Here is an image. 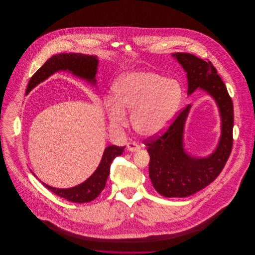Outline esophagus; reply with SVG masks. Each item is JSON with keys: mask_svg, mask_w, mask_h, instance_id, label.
I'll return each mask as SVG.
<instances>
[{"mask_svg": "<svg viewBox=\"0 0 255 255\" xmlns=\"http://www.w3.org/2000/svg\"><path fill=\"white\" fill-rule=\"evenodd\" d=\"M127 147H128V150L129 151H137L140 149V145H138L134 141H128L127 144Z\"/></svg>", "mask_w": 255, "mask_h": 255, "instance_id": "obj_1", "label": "esophagus"}]
</instances>
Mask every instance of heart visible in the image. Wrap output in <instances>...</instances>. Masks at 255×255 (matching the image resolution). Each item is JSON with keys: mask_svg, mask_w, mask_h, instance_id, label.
I'll return each mask as SVG.
<instances>
[{"mask_svg": "<svg viewBox=\"0 0 255 255\" xmlns=\"http://www.w3.org/2000/svg\"><path fill=\"white\" fill-rule=\"evenodd\" d=\"M114 101L106 110L114 126H124L126 111L131 113L133 129L151 136L164 130L176 114L181 99L180 85L154 71L129 72L120 76L113 86Z\"/></svg>", "mask_w": 255, "mask_h": 255, "instance_id": "1", "label": "heart"}]
</instances>
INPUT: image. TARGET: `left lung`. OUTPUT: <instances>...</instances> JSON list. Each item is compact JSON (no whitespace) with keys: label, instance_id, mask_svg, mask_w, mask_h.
<instances>
[{"label":"left lung","instance_id":"obj_1","mask_svg":"<svg viewBox=\"0 0 255 255\" xmlns=\"http://www.w3.org/2000/svg\"><path fill=\"white\" fill-rule=\"evenodd\" d=\"M187 73L188 94L205 90L216 101L221 117V136L216 149L206 158L189 156L184 149V126L190 112L184 109L169 128L145 143L149 155L148 174L152 186L164 197H188L212 183L223 170L233 143V104L216 68L190 53L173 54Z\"/></svg>","mask_w":255,"mask_h":255}]
</instances>
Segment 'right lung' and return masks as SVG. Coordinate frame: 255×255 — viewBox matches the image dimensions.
<instances>
[{"label": "right lung", "instance_id": "1", "mask_svg": "<svg viewBox=\"0 0 255 255\" xmlns=\"http://www.w3.org/2000/svg\"><path fill=\"white\" fill-rule=\"evenodd\" d=\"M98 60L96 56L86 55L81 53H60L53 55L48 59L31 77L26 94L36 85L47 79L49 76L60 70L71 72L73 75L85 79L90 84L95 85V75L97 72ZM125 146L110 145L105 149L104 156L101 158L95 172L83 183L68 189H57L42 183L48 190L53 192L61 198H64L74 203H87L99 196L106 187L108 177L110 175L111 165L115 158L121 156ZM35 176V175H34Z\"/></svg>", "mask_w": 255, "mask_h": 255}]
</instances>
